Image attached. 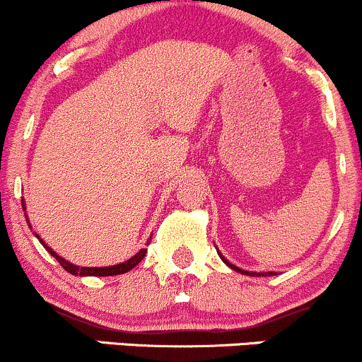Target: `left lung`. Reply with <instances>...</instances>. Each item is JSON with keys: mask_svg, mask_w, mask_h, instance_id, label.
I'll use <instances>...</instances> for the list:
<instances>
[{"mask_svg": "<svg viewBox=\"0 0 362 362\" xmlns=\"http://www.w3.org/2000/svg\"><path fill=\"white\" fill-rule=\"evenodd\" d=\"M219 257H221V259H223L224 262H226V264H228V265H230V267H231V269H233V271H238V272H242V274H247V276H274V272H248V271H242V269L235 267V265H233V264H230V262H228L226 259H224V257H223V255H219Z\"/></svg>", "mask_w": 362, "mask_h": 362, "instance_id": "obj_1", "label": "left lung"}]
</instances>
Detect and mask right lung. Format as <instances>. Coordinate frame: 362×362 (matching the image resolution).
Instances as JSON below:
<instances>
[{"mask_svg":"<svg viewBox=\"0 0 362 362\" xmlns=\"http://www.w3.org/2000/svg\"><path fill=\"white\" fill-rule=\"evenodd\" d=\"M23 209H25V207H23ZM40 243H44L42 240H40ZM44 247H45V250L51 253L54 259L59 262L61 267L64 269V271H68L69 274H73V276H98V277H102V276H117V274H124V272L131 271L132 267H136V265H138L139 262L144 259V255H146V252H148V248H143V250H139L134 257H132V259L122 262V264H119V265H110V267H78V265L69 264L68 260H64L62 257L57 255V253L54 252L52 248H49L47 245H44Z\"/></svg>","mask_w":362,"mask_h":362,"instance_id":"1","label":"right lung"}]
</instances>
